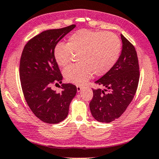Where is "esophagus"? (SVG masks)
<instances>
[{
	"instance_id": "obj_1",
	"label": "esophagus",
	"mask_w": 159,
	"mask_h": 159,
	"mask_svg": "<svg viewBox=\"0 0 159 159\" xmlns=\"http://www.w3.org/2000/svg\"><path fill=\"white\" fill-rule=\"evenodd\" d=\"M76 88H77V91H78V92H81V89H82V87H81V86H76Z\"/></svg>"
}]
</instances>
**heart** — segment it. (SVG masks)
Returning <instances> with one entry per match:
<instances>
[{
	"mask_svg": "<svg viewBox=\"0 0 159 159\" xmlns=\"http://www.w3.org/2000/svg\"><path fill=\"white\" fill-rule=\"evenodd\" d=\"M121 43L115 34L78 30L67 39V44L59 43L53 52L59 66L69 64L72 54H78L79 64L71 65L64 70L65 79L70 83L82 85L92 73L102 75L111 70L119 58Z\"/></svg>",
	"mask_w": 159,
	"mask_h": 159,
	"instance_id": "heart-1",
	"label": "heart"
}]
</instances>
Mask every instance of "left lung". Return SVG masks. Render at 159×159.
Returning <instances> with one entry per match:
<instances>
[{
	"label": "left lung",
	"instance_id": "left-lung-1",
	"mask_svg": "<svg viewBox=\"0 0 159 159\" xmlns=\"http://www.w3.org/2000/svg\"><path fill=\"white\" fill-rule=\"evenodd\" d=\"M119 58L111 70L95 81L106 89L93 90L90 111L97 121L110 123L124 113L137 92L139 67L134 46L123 35Z\"/></svg>",
	"mask_w": 159,
	"mask_h": 159
}]
</instances>
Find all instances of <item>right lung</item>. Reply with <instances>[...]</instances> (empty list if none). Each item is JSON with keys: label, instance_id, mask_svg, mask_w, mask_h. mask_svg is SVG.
Returning <instances> with one entry per match:
<instances>
[{"label": "right lung", "instance_id": "obj_1", "mask_svg": "<svg viewBox=\"0 0 159 159\" xmlns=\"http://www.w3.org/2000/svg\"><path fill=\"white\" fill-rule=\"evenodd\" d=\"M75 27L42 32L27 42L21 56L20 78L25 99L35 116L47 124H58L66 118L77 92L72 84H62L61 93L51 88L52 84H62L63 78L54 59V48Z\"/></svg>", "mask_w": 159, "mask_h": 159}]
</instances>
